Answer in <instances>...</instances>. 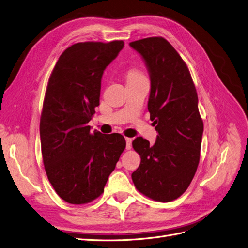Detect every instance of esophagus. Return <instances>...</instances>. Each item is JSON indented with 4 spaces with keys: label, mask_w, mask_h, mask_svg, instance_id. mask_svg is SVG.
I'll return each mask as SVG.
<instances>
[{
    "label": "esophagus",
    "mask_w": 248,
    "mask_h": 248,
    "mask_svg": "<svg viewBox=\"0 0 248 248\" xmlns=\"http://www.w3.org/2000/svg\"><path fill=\"white\" fill-rule=\"evenodd\" d=\"M126 150H130L131 149V144H132V139L129 138H126Z\"/></svg>",
    "instance_id": "obj_1"
}]
</instances>
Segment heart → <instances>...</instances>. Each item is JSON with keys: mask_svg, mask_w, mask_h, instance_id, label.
<instances>
[{"mask_svg": "<svg viewBox=\"0 0 248 248\" xmlns=\"http://www.w3.org/2000/svg\"><path fill=\"white\" fill-rule=\"evenodd\" d=\"M144 78V76L138 70H130L127 74V81H131V80H138Z\"/></svg>", "mask_w": 248, "mask_h": 248, "instance_id": "heart-1", "label": "heart"}]
</instances>
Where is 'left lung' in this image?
<instances>
[{"mask_svg":"<svg viewBox=\"0 0 248 248\" xmlns=\"http://www.w3.org/2000/svg\"><path fill=\"white\" fill-rule=\"evenodd\" d=\"M129 45L140 54L150 75L148 109L158 132L153 146L141 136L133 140L140 164L131 177L147 197L169 202L186 192L199 164L203 121L197 91L186 64L164 38Z\"/></svg>","mask_w":248,"mask_h":248,"instance_id":"left-lung-1","label":"left lung"}]
</instances>
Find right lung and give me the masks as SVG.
<instances>
[{
    "mask_svg": "<svg viewBox=\"0 0 248 248\" xmlns=\"http://www.w3.org/2000/svg\"><path fill=\"white\" fill-rule=\"evenodd\" d=\"M123 41L77 43L59 56L51 73L40 121L43 162L62 200L85 204L102 194L126 141L119 133L90 131L99 106L104 71Z\"/></svg>",
    "mask_w": 248,
    "mask_h": 248,
    "instance_id": "obj_1",
    "label": "right lung"
}]
</instances>
